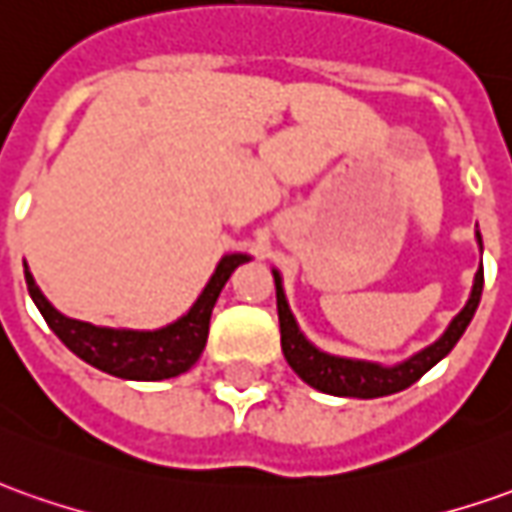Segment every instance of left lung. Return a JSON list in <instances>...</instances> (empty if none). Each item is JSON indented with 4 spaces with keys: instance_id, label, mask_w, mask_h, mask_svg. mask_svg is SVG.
<instances>
[{
    "instance_id": "obj_1",
    "label": "left lung",
    "mask_w": 512,
    "mask_h": 512,
    "mask_svg": "<svg viewBox=\"0 0 512 512\" xmlns=\"http://www.w3.org/2000/svg\"><path fill=\"white\" fill-rule=\"evenodd\" d=\"M476 241H479V249H482V235L479 232H476ZM271 274H274V285H277V316H280V344H283L285 361L291 364V370L300 375L308 387L328 392V395H339V398H384V395L412 387L417 378L429 373L431 367L440 358H446L454 350V344L460 342V336L471 325L476 308H479L482 285H485V271H482V263H479L471 297H468L460 314L451 319L446 333L412 358H406L401 364H392V367H384V364H375V361L330 356V353H322L319 347H314L302 336L300 325H297V319L288 308L280 271L274 269Z\"/></svg>"
}]
</instances>
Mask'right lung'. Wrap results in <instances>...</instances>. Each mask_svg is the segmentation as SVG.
<instances>
[{
    "instance_id": "add662e5",
    "label": "right lung",
    "mask_w": 512,
    "mask_h": 512,
    "mask_svg": "<svg viewBox=\"0 0 512 512\" xmlns=\"http://www.w3.org/2000/svg\"><path fill=\"white\" fill-rule=\"evenodd\" d=\"M249 255H224L221 263L215 266V274L210 283L204 285V291L198 294L193 308L159 330H128V328H100L92 322L81 319H69L58 308H52V302L41 294V288L33 280V274L24 263V280L27 291L36 302L41 316L47 319L50 330L61 342L83 358L86 364H92L103 373L128 378V381H162V378H176L187 373L201 356L207 333H210V316L215 308V300L221 294V288L227 285L229 274L246 263Z\"/></svg>"
}]
</instances>
